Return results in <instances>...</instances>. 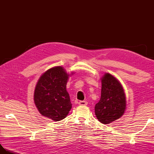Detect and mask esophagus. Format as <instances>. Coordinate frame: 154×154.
Masks as SVG:
<instances>
[{
    "label": "esophagus",
    "mask_w": 154,
    "mask_h": 154,
    "mask_svg": "<svg viewBox=\"0 0 154 154\" xmlns=\"http://www.w3.org/2000/svg\"><path fill=\"white\" fill-rule=\"evenodd\" d=\"M78 103H79V105H87L88 104L87 101H84V100H81Z\"/></svg>",
    "instance_id": "obj_1"
}]
</instances>
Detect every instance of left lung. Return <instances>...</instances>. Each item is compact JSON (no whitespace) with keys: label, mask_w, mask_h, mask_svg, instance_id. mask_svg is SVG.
I'll use <instances>...</instances> for the list:
<instances>
[{"label":"left lung","mask_w":154,"mask_h":154,"mask_svg":"<svg viewBox=\"0 0 154 154\" xmlns=\"http://www.w3.org/2000/svg\"><path fill=\"white\" fill-rule=\"evenodd\" d=\"M101 83L100 99L94 106V112L101 123L107 124L123 115L126 106V96L122 86L111 74H104Z\"/></svg>","instance_id":"1"}]
</instances>
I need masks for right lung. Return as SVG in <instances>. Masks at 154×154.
Listing matches in <instances>:
<instances>
[{
    "instance_id": "add662e5",
    "label": "right lung",
    "mask_w": 154,
    "mask_h": 154,
    "mask_svg": "<svg viewBox=\"0 0 154 154\" xmlns=\"http://www.w3.org/2000/svg\"><path fill=\"white\" fill-rule=\"evenodd\" d=\"M69 76L61 66L52 67L42 75L34 94L35 104L42 115L55 121L67 116L72 107L66 90Z\"/></svg>"
}]
</instances>
